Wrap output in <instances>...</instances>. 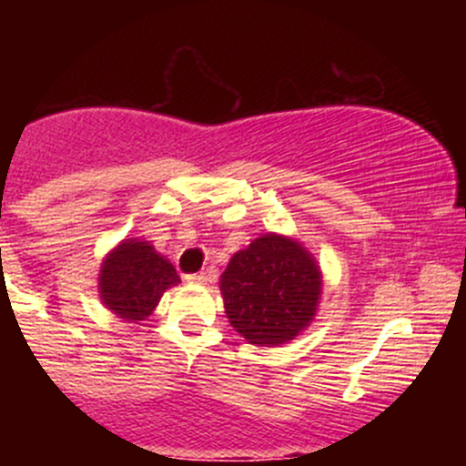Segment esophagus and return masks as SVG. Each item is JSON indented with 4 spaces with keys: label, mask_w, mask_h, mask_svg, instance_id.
<instances>
[{
    "label": "esophagus",
    "mask_w": 466,
    "mask_h": 466,
    "mask_svg": "<svg viewBox=\"0 0 466 466\" xmlns=\"http://www.w3.org/2000/svg\"><path fill=\"white\" fill-rule=\"evenodd\" d=\"M186 280L195 282V285H203V282L210 280V274H208V271H201V274H190V276H186Z\"/></svg>",
    "instance_id": "obj_1"
}]
</instances>
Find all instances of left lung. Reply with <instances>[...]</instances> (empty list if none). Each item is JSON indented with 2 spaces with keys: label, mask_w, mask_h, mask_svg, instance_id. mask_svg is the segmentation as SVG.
<instances>
[{
  "label": "left lung",
  "mask_w": 466,
  "mask_h": 466,
  "mask_svg": "<svg viewBox=\"0 0 466 466\" xmlns=\"http://www.w3.org/2000/svg\"><path fill=\"white\" fill-rule=\"evenodd\" d=\"M221 293L229 324L249 344L278 346L313 319L322 276L300 243L265 234L232 256Z\"/></svg>",
  "instance_id": "1"
}]
</instances>
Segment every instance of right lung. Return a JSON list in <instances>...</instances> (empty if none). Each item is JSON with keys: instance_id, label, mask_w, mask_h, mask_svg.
I'll list each match as a JSON object with an SVG mask.
<instances>
[{"instance_id": "1", "label": "right lung", "mask_w": 466, "mask_h": 466, "mask_svg": "<svg viewBox=\"0 0 466 466\" xmlns=\"http://www.w3.org/2000/svg\"><path fill=\"white\" fill-rule=\"evenodd\" d=\"M179 276L147 240H125L111 251L100 269V298L125 319H144L157 307Z\"/></svg>"}]
</instances>
